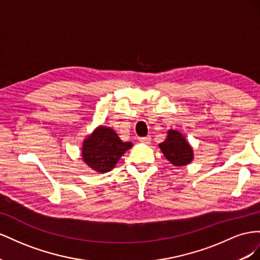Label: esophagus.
Returning <instances> with one entry per match:
<instances>
[{
    "mask_svg": "<svg viewBox=\"0 0 260 260\" xmlns=\"http://www.w3.org/2000/svg\"><path fill=\"white\" fill-rule=\"evenodd\" d=\"M150 140H151L150 136H145V137H140L139 138V142L140 143H144V144H149Z\"/></svg>",
    "mask_w": 260,
    "mask_h": 260,
    "instance_id": "obj_1",
    "label": "esophagus"
}]
</instances>
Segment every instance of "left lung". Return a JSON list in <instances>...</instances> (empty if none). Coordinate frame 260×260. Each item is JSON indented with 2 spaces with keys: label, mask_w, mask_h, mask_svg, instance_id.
<instances>
[{
  "label": "left lung",
  "mask_w": 260,
  "mask_h": 260,
  "mask_svg": "<svg viewBox=\"0 0 260 260\" xmlns=\"http://www.w3.org/2000/svg\"><path fill=\"white\" fill-rule=\"evenodd\" d=\"M159 147L165 157L174 166H186L192 160L191 147L177 131H169L167 139Z\"/></svg>",
  "instance_id": "8db88e82"
}]
</instances>
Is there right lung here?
Returning a JSON list of instances; mask_svg holds the SVG:
<instances>
[{"label": "right lung", "instance_id": "add662e5", "mask_svg": "<svg viewBox=\"0 0 260 260\" xmlns=\"http://www.w3.org/2000/svg\"><path fill=\"white\" fill-rule=\"evenodd\" d=\"M132 143H123L116 133L100 126L83 145V159L94 171L105 173L112 170Z\"/></svg>", "mask_w": 260, "mask_h": 260}]
</instances>
